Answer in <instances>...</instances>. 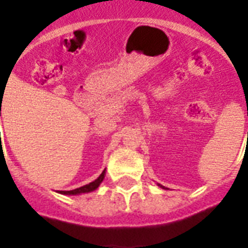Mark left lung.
Masks as SVG:
<instances>
[{
    "instance_id": "obj_1",
    "label": "left lung",
    "mask_w": 248,
    "mask_h": 248,
    "mask_svg": "<svg viewBox=\"0 0 248 248\" xmlns=\"http://www.w3.org/2000/svg\"><path fill=\"white\" fill-rule=\"evenodd\" d=\"M159 186H161V188H165V186H163V185H161V184H158Z\"/></svg>"
}]
</instances>
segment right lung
Returning a JSON list of instances; mask_svg holds the SVG:
<instances>
[{"instance_id": "obj_1", "label": "right lung", "mask_w": 248, "mask_h": 248, "mask_svg": "<svg viewBox=\"0 0 248 248\" xmlns=\"http://www.w3.org/2000/svg\"><path fill=\"white\" fill-rule=\"evenodd\" d=\"M105 177V170L103 172L100 173V176L97 177L96 180L91 181L90 184H86L81 188H77V189H73V190H60V194H65V196H78V194H82V193H90V192H93L95 189L99 188V185L103 183Z\"/></svg>"}]
</instances>
